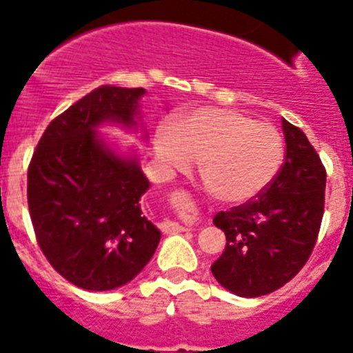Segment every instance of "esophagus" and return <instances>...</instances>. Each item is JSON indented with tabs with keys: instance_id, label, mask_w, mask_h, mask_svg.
<instances>
[{
	"instance_id": "1",
	"label": "esophagus",
	"mask_w": 353,
	"mask_h": 353,
	"mask_svg": "<svg viewBox=\"0 0 353 353\" xmlns=\"http://www.w3.org/2000/svg\"><path fill=\"white\" fill-rule=\"evenodd\" d=\"M161 230L163 232H186L188 228L183 227V225H179V223H174V221H165V223H161Z\"/></svg>"
}]
</instances>
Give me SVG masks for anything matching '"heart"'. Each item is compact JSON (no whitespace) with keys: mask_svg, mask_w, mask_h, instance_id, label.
<instances>
[{"mask_svg":"<svg viewBox=\"0 0 353 353\" xmlns=\"http://www.w3.org/2000/svg\"><path fill=\"white\" fill-rule=\"evenodd\" d=\"M154 149L165 172H186L202 160V177L216 199L252 202L274 183L285 160L283 135L274 125L236 109L202 107L163 121Z\"/></svg>","mask_w":353,"mask_h":353,"instance_id":"obj_1","label":"heart"}]
</instances>
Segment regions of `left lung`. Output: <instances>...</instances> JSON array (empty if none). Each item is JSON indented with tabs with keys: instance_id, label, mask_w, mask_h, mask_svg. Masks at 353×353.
<instances>
[{
	"instance_id": "8db88e82",
	"label": "left lung",
	"mask_w": 353,
	"mask_h": 353,
	"mask_svg": "<svg viewBox=\"0 0 353 353\" xmlns=\"http://www.w3.org/2000/svg\"><path fill=\"white\" fill-rule=\"evenodd\" d=\"M285 163L274 183L252 202L220 211L212 223L227 246L211 265L221 287L260 297L288 283L310 259L325 202V169L304 132L283 119Z\"/></svg>"
}]
</instances>
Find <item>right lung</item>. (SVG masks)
<instances>
[{"label": "right lung", "instance_id": "1", "mask_svg": "<svg viewBox=\"0 0 353 353\" xmlns=\"http://www.w3.org/2000/svg\"><path fill=\"white\" fill-rule=\"evenodd\" d=\"M142 88L100 85L54 117L28 169V205L38 246L70 283L112 290L151 260L161 232L145 218L149 181L135 157L97 133L103 123L137 130ZM148 135V133H145Z\"/></svg>", "mask_w": 353, "mask_h": 353}]
</instances>
